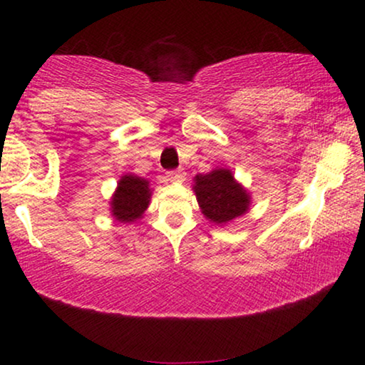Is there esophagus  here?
Wrapping results in <instances>:
<instances>
[{
    "mask_svg": "<svg viewBox=\"0 0 365 365\" xmlns=\"http://www.w3.org/2000/svg\"><path fill=\"white\" fill-rule=\"evenodd\" d=\"M166 179L169 182H182L184 181V173L182 171H168Z\"/></svg>",
    "mask_w": 365,
    "mask_h": 365,
    "instance_id": "34e87169",
    "label": "esophagus"
}]
</instances>
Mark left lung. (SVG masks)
Instances as JSON below:
<instances>
[{"label": "left lung", "mask_w": 365, "mask_h": 365, "mask_svg": "<svg viewBox=\"0 0 365 365\" xmlns=\"http://www.w3.org/2000/svg\"><path fill=\"white\" fill-rule=\"evenodd\" d=\"M192 191L199 209L209 222L224 226L244 216L251 207V194L234 178L231 169L216 168L194 176Z\"/></svg>", "instance_id": "left-lung-1"}]
</instances>
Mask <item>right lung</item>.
<instances>
[{"label": "right lung", "instance_id": "1", "mask_svg": "<svg viewBox=\"0 0 365 365\" xmlns=\"http://www.w3.org/2000/svg\"><path fill=\"white\" fill-rule=\"evenodd\" d=\"M151 196L153 189L148 179L139 178L136 174H124L109 199V211L113 219L123 224L139 221L149 207Z\"/></svg>", "mask_w": 365, "mask_h": 365}]
</instances>
